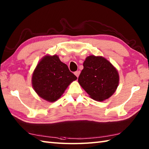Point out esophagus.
Instances as JSON below:
<instances>
[{
    "instance_id": "esophagus-1",
    "label": "esophagus",
    "mask_w": 149,
    "mask_h": 149,
    "mask_svg": "<svg viewBox=\"0 0 149 149\" xmlns=\"http://www.w3.org/2000/svg\"><path fill=\"white\" fill-rule=\"evenodd\" d=\"M74 74L75 75V76H76L77 77H78L79 75V74H80V71H76V72H74Z\"/></svg>"
}]
</instances>
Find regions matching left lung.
Returning <instances> with one entry per match:
<instances>
[{
    "label": "left lung",
    "instance_id": "obj_1",
    "mask_svg": "<svg viewBox=\"0 0 149 149\" xmlns=\"http://www.w3.org/2000/svg\"><path fill=\"white\" fill-rule=\"evenodd\" d=\"M78 83L91 99L102 102L112 96L119 84L116 68L102 56L90 55L83 63Z\"/></svg>",
    "mask_w": 149,
    "mask_h": 149
}]
</instances>
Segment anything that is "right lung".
<instances>
[{
  "mask_svg": "<svg viewBox=\"0 0 149 149\" xmlns=\"http://www.w3.org/2000/svg\"><path fill=\"white\" fill-rule=\"evenodd\" d=\"M77 77L58 55H45L34 70L32 86L38 95L49 102L58 100Z\"/></svg>",
  "mask_w": 149,
  "mask_h": 149,
  "instance_id": "obj_1",
  "label": "right lung"
}]
</instances>
